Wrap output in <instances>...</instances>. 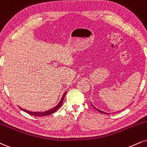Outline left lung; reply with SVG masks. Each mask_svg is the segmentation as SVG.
I'll return each instance as SVG.
<instances>
[{
	"label": "left lung",
	"mask_w": 147,
	"mask_h": 147,
	"mask_svg": "<svg viewBox=\"0 0 147 147\" xmlns=\"http://www.w3.org/2000/svg\"><path fill=\"white\" fill-rule=\"evenodd\" d=\"M91 105H92V107H94V108H95V109H96V110H97V111H98V112H100V113H102V114H108V113H106V112H102V111H101V110H100V109H97V108H96V107H94V105H92V102H91Z\"/></svg>",
	"instance_id": "left-lung-1"
}]
</instances>
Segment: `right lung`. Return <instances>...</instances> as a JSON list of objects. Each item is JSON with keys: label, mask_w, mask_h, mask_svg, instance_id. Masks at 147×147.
<instances>
[{"label": "right lung", "mask_w": 147, "mask_h": 147, "mask_svg": "<svg viewBox=\"0 0 147 147\" xmlns=\"http://www.w3.org/2000/svg\"><path fill=\"white\" fill-rule=\"evenodd\" d=\"M66 92H65L64 94H63L62 97H61V100H60L59 103L55 107H53V108L49 109V110H47V111H45V112H30V111H28V110H26V109H24L22 108H21V107H20V108L22 109V110L24 111V112L28 113L29 114H31L32 115V116H39V117H40V116H47V115H50L51 114H53V113H54L55 112H56L57 110L60 107H61V105H62V102H63V98H64L65 96H66Z\"/></svg>", "instance_id": "right-lung-1"}]
</instances>
